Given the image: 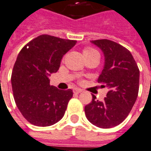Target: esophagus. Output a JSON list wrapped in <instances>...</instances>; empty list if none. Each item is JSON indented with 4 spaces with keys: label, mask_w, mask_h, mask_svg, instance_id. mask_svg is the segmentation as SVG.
<instances>
[{
    "label": "esophagus",
    "mask_w": 151,
    "mask_h": 151,
    "mask_svg": "<svg viewBox=\"0 0 151 151\" xmlns=\"http://www.w3.org/2000/svg\"><path fill=\"white\" fill-rule=\"evenodd\" d=\"M83 91L82 89H80V88H74L73 89V92L76 93V94H79V93H81Z\"/></svg>",
    "instance_id": "34e87169"
}]
</instances>
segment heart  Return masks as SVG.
<instances>
[{"label":"heart","mask_w":151,"mask_h":151,"mask_svg":"<svg viewBox=\"0 0 151 151\" xmlns=\"http://www.w3.org/2000/svg\"><path fill=\"white\" fill-rule=\"evenodd\" d=\"M93 52H96V50L92 48V47H86L83 50V54H86V53H91Z\"/></svg>","instance_id":"obj_1"}]
</instances>
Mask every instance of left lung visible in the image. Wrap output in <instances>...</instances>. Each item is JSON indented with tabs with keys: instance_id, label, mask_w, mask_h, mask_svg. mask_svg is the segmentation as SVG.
<instances>
[{
	"instance_id": "8db88e82",
	"label": "left lung",
	"mask_w": 151,
	"mask_h": 151,
	"mask_svg": "<svg viewBox=\"0 0 151 151\" xmlns=\"http://www.w3.org/2000/svg\"><path fill=\"white\" fill-rule=\"evenodd\" d=\"M105 56V64L98 83L109 91L103 102L92 95L85 106L86 117L93 125L111 128L127 117L138 97L139 69L130 51L116 42L102 39L92 40Z\"/></svg>"
}]
</instances>
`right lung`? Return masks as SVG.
<instances>
[{"instance_id": "1", "label": "right lung", "mask_w": 151, "mask_h": 151, "mask_svg": "<svg viewBox=\"0 0 151 151\" xmlns=\"http://www.w3.org/2000/svg\"><path fill=\"white\" fill-rule=\"evenodd\" d=\"M76 44L40 35L20 50L12 69L14 100L24 118L38 127L53 125L63 118L73 92L49 84L48 76L58 71L64 54Z\"/></svg>"}]
</instances>
